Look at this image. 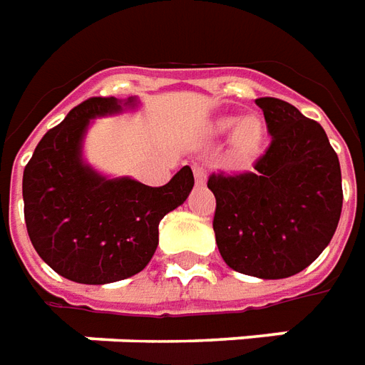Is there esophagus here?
<instances>
[{"mask_svg":"<svg viewBox=\"0 0 365 365\" xmlns=\"http://www.w3.org/2000/svg\"><path fill=\"white\" fill-rule=\"evenodd\" d=\"M193 175H195V182L205 183L207 180V170L203 164H193Z\"/></svg>","mask_w":365,"mask_h":365,"instance_id":"34e87169","label":"esophagus"}]
</instances>
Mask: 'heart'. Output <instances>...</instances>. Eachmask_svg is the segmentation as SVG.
Returning <instances> with one entry per match:
<instances>
[{
  "label": "heart",
  "mask_w": 365,
  "mask_h": 365,
  "mask_svg": "<svg viewBox=\"0 0 365 365\" xmlns=\"http://www.w3.org/2000/svg\"><path fill=\"white\" fill-rule=\"evenodd\" d=\"M237 119H222L219 120L217 128L219 130H229L235 127ZM235 150L240 158H250L256 152L260 150V144L264 140V127L258 117H246L235 128Z\"/></svg>",
  "instance_id": "obj_1"
}]
</instances>
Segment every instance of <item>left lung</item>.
I'll use <instances>...</instances> for the list:
<instances>
[{"instance_id": "obj_1", "label": "left lung", "mask_w": 365, "mask_h": 365, "mask_svg": "<svg viewBox=\"0 0 365 365\" xmlns=\"http://www.w3.org/2000/svg\"><path fill=\"white\" fill-rule=\"evenodd\" d=\"M272 143L252 172L209 175L222 260L240 274L282 279L313 264L342 211V174L324 128L277 97H260Z\"/></svg>"}]
</instances>
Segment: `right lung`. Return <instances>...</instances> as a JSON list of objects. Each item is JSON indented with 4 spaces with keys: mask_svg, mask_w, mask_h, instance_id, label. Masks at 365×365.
Wrapping results in <instances>:
<instances>
[{
    "mask_svg": "<svg viewBox=\"0 0 365 365\" xmlns=\"http://www.w3.org/2000/svg\"><path fill=\"white\" fill-rule=\"evenodd\" d=\"M117 111L115 97L86 99L41 138L23 172L29 238L56 274L78 283L119 282L146 268L160 221L195 183L190 166L160 187L107 180L86 166L82 138L90 119Z\"/></svg>",
    "mask_w": 365,
    "mask_h": 365,
    "instance_id": "add662e5",
    "label": "right lung"
}]
</instances>
